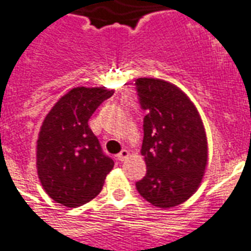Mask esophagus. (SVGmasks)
<instances>
[{
    "label": "esophagus",
    "instance_id": "1",
    "mask_svg": "<svg viewBox=\"0 0 251 251\" xmlns=\"http://www.w3.org/2000/svg\"><path fill=\"white\" fill-rule=\"evenodd\" d=\"M130 155V152L127 150H122L121 152H120V154H118L117 155V158H118V160H121V162H124V160L126 159V158H127V156Z\"/></svg>",
    "mask_w": 251,
    "mask_h": 251
}]
</instances>
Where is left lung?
Wrapping results in <instances>:
<instances>
[{
  "mask_svg": "<svg viewBox=\"0 0 251 251\" xmlns=\"http://www.w3.org/2000/svg\"><path fill=\"white\" fill-rule=\"evenodd\" d=\"M135 84L147 113L141 149L147 171L135 185L146 201L168 209L200 187L208 164L205 127L198 108L175 84L155 77H139Z\"/></svg>",
  "mask_w": 251,
  "mask_h": 251,
  "instance_id": "left-lung-1",
  "label": "left lung"
}]
</instances>
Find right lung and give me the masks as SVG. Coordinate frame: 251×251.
Returning <instances> with one entry per match:
<instances>
[{
  "instance_id": "add662e5",
  "label": "right lung",
  "mask_w": 251,
  "mask_h": 251,
  "mask_svg": "<svg viewBox=\"0 0 251 251\" xmlns=\"http://www.w3.org/2000/svg\"><path fill=\"white\" fill-rule=\"evenodd\" d=\"M113 93L105 87L74 88L46 116L36 141V171L53 201L76 208L101 192L114 162L104 155L88 121Z\"/></svg>"
}]
</instances>
